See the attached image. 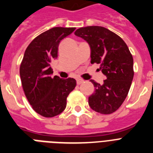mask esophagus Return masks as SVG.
<instances>
[{
    "instance_id": "obj_1",
    "label": "esophagus",
    "mask_w": 153,
    "mask_h": 153,
    "mask_svg": "<svg viewBox=\"0 0 153 153\" xmlns=\"http://www.w3.org/2000/svg\"><path fill=\"white\" fill-rule=\"evenodd\" d=\"M76 81H77V84H78V85H79V84L82 83V82H84V80H82V79H77Z\"/></svg>"
}]
</instances>
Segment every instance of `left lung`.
<instances>
[{
	"mask_svg": "<svg viewBox=\"0 0 153 153\" xmlns=\"http://www.w3.org/2000/svg\"><path fill=\"white\" fill-rule=\"evenodd\" d=\"M74 35L88 43L91 62L99 63L106 77L102 85L91 80L95 90L89 97V105L100 114H112L125 101L133 79V59L128 46L119 36L101 26L80 27Z\"/></svg>",
	"mask_w": 153,
	"mask_h": 153,
	"instance_id": "left-lung-1",
	"label": "left lung"
}]
</instances>
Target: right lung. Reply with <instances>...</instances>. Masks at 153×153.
<instances>
[{
	"instance_id": "1",
	"label": "right lung",
	"mask_w": 153,
	"mask_h": 153,
	"mask_svg": "<svg viewBox=\"0 0 153 153\" xmlns=\"http://www.w3.org/2000/svg\"><path fill=\"white\" fill-rule=\"evenodd\" d=\"M75 27H52L36 37L27 46L20 64V75L25 96L37 114L45 117L60 114L67 106V98L76 86L72 78L51 77V60L58 57L62 39Z\"/></svg>"
}]
</instances>
